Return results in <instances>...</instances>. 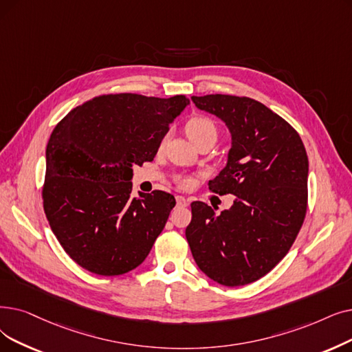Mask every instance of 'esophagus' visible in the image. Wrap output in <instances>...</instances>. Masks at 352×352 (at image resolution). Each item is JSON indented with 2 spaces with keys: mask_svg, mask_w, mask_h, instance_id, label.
Here are the masks:
<instances>
[{
  "mask_svg": "<svg viewBox=\"0 0 352 352\" xmlns=\"http://www.w3.org/2000/svg\"><path fill=\"white\" fill-rule=\"evenodd\" d=\"M177 206L178 207H187L188 206V201H187V198L186 197H182V195H177Z\"/></svg>",
  "mask_w": 352,
  "mask_h": 352,
  "instance_id": "obj_1",
  "label": "esophagus"
}]
</instances>
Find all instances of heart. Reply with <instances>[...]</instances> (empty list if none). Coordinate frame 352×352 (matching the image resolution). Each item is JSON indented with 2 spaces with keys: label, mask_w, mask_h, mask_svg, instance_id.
I'll return each instance as SVG.
<instances>
[{
  "label": "heart",
  "mask_w": 352,
  "mask_h": 352,
  "mask_svg": "<svg viewBox=\"0 0 352 352\" xmlns=\"http://www.w3.org/2000/svg\"><path fill=\"white\" fill-rule=\"evenodd\" d=\"M186 131H187L190 138H191L197 145L201 144V142L206 141V140H217V135H219V131H217L216 124H214V122H212L210 118L201 116V115L191 118V119L187 122ZM166 138H168L166 135L162 136V140L160 141V148H162V146L165 145ZM178 184H179L181 187H188V186L191 184V179H188V178H181V179H178Z\"/></svg>",
  "instance_id": "heart-1"
}]
</instances>
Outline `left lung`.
Listing matches in <instances>:
<instances>
[{
	"instance_id": "8db88e82",
	"label": "left lung",
	"mask_w": 352,
	"mask_h": 352,
	"mask_svg": "<svg viewBox=\"0 0 352 352\" xmlns=\"http://www.w3.org/2000/svg\"><path fill=\"white\" fill-rule=\"evenodd\" d=\"M198 109L216 115L232 133L227 165L208 182L233 194L221 211L191 203L186 228L197 266L224 286L263 278L300 230L308 208V155L299 133L267 106L246 96H192Z\"/></svg>"
}]
</instances>
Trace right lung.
<instances>
[{
    "label": "right lung",
    "instance_id": "add662e5",
    "mask_svg": "<svg viewBox=\"0 0 352 352\" xmlns=\"http://www.w3.org/2000/svg\"><path fill=\"white\" fill-rule=\"evenodd\" d=\"M190 100L102 95L70 111L45 149L43 207L73 261L100 276L138 267L175 206L155 190L132 194V166L154 161L160 141Z\"/></svg>",
    "mask_w": 352,
    "mask_h": 352
}]
</instances>
